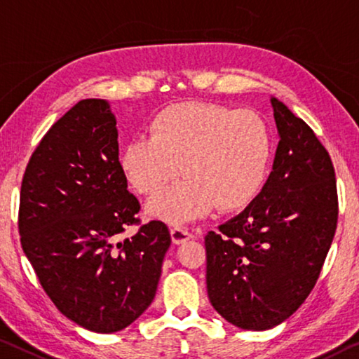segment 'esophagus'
<instances>
[{
	"label": "esophagus",
	"instance_id": "34e87169",
	"mask_svg": "<svg viewBox=\"0 0 359 359\" xmlns=\"http://www.w3.org/2000/svg\"><path fill=\"white\" fill-rule=\"evenodd\" d=\"M170 234H172V241L175 244H183V242L192 239V233L186 228V226H175V228L170 231Z\"/></svg>",
	"mask_w": 359,
	"mask_h": 359
}]
</instances>
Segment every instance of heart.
<instances>
[{"mask_svg":"<svg viewBox=\"0 0 359 359\" xmlns=\"http://www.w3.org/2000/svg\"><path fill=\"white\" fill-rule=\"evenodd\" d=\"M149 135L126 142L120 165L141 194H154L181 173L186 178L149 203L156 217L180 223L219 210H241L266 181L273 133L255 110L184 102L161 110Z\"/></svg>","mask_w":359,"mask_h":359,"instance_id":"heart-1","label":"heart"}]
</instances>
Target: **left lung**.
Instances as JSON below:
<instances>
[{
	"mask_svg": "<svg viewBox=\"0 0 359 359\" xmlns=\"http://www.w3.org/2000/svg\"><path fill=\"white\" fill-rule=\"evenodd\" d=\"M271 104L280 136L273 172L244 212L205 236L208 299L247 330L278 326L306 300L339 218L326 147L287 106Z\"/></svg>",
	"mask_w": 359,
	"mask_h": 359,
	"instance_id": "8db88e82",
	"label": "left lung"
}]
</instances>
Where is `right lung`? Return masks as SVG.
<instances>
[{"instance_id": "obj_1", "label": "right lung", "mask_w": 359, "mask_h": 359, "mask_svg": "<svg viewBox=\"0 0 359 359\" xmlns=\"http://www.w3.org/2000/svg\"><path fill=\"white\" fill-rule=\"evenodd\" d=\"M115 125L104 99L76 102L41 137L20 184V244L43 290L70 321L99 334L146 311L172 242L165 223L141 224ZM128 225L138 231L123 240Z\"/></svg>"}]
</instances>
